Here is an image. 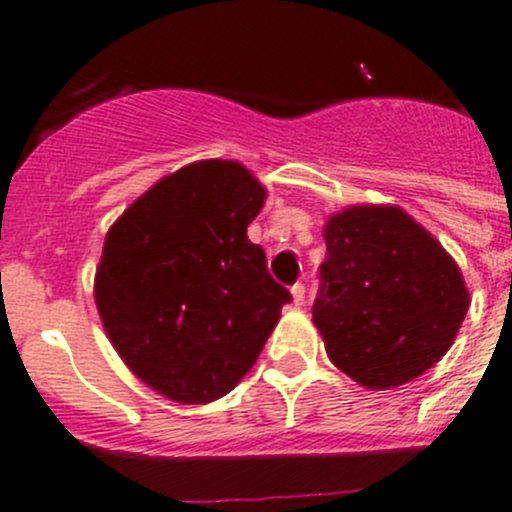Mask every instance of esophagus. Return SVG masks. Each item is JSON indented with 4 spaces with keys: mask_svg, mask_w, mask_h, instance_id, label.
<instances>
[{
    "mask_svg": "<svg viewBox=\"0 0 512 512\" xmlns=\"http://www.w3.org/2000/svg\"><path fill=\"white\" fill-rule=\"evenodd\" d=\"M292 300H295V305H305V285L302 282L292 285Z\"/></svg>",
    "mask_w": 512,
    "mask_h": 512,
    "instance_id": "1",
    "label": "esophagus"
}]
</instances>
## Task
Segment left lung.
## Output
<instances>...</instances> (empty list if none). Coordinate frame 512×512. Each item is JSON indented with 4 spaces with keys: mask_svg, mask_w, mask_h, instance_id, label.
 <instances>
[{
    "mask_svg": "<svg viewBox=\"0 0 512 512\" xmlns=\"http://www.w3.org/2000/svg\"><path fill=\"white\" fill-rule=\"evenodd\" d=\"M325 242L312 320L330 360L372 390L430 370L470 305L453 257L398 207H350L327 222Z\"/></svg>",
    "mask_w": 512,
    "mask_h": 512,
    "instance_id": "obj_1",
    "label": "left lung"
}]
</instances>
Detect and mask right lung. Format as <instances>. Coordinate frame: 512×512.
Instances as JSON below:
<instances>
[{
	"label": "right lung",
	"mask_w": 512,
	"mask_h": 512,
	"mask_svg": "<svg viewBox=\"0 0 512 512\" xmlns=\"http://www.w3.org/2000/svg\"><path fill=\"white\" fill-rule=\"evenodd\" d=\"M265 190L205 160L157 182L107 232L94 280L104 330L157 393L187 405L230 393L260 357L290 290L247 225Z\"/></svg>",
	"instance_id": "1"
}]
</instances>
